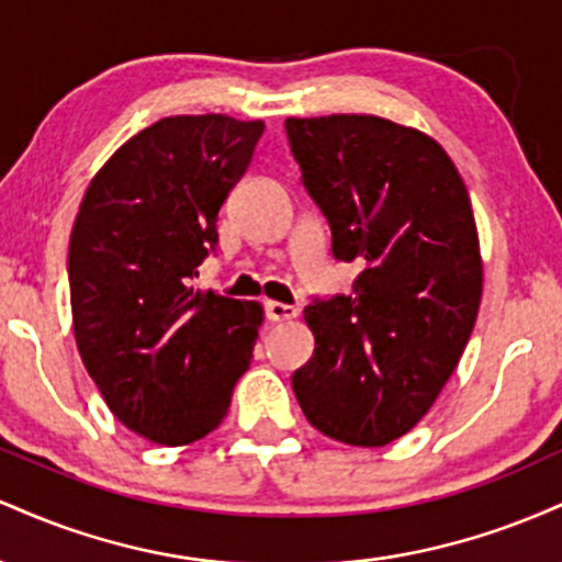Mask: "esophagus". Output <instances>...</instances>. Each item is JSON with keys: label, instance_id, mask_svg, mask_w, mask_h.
Here are the masks:
<instances>
[{"label": "esophagus", "instance_id": "34e87169", "mask_svg": "<svg viewBox=\"0 0 562 562\" xmlns=\"http://www.w3.org/2000/svg\"><path fill=\"white\" fill-rule=\"evenodd\" d=\"M263 314H267L269 322H285V319L299 317V308L288 306V303H280V301H267L263 303Z\"/></svg>", "mask_w": 562, "mask_h": 562}]
</instances>
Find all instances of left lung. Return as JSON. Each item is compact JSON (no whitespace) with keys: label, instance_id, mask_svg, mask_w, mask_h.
Returning <instances> with one entry per match:
<instances>
[{"label":"left lung","instance_id":"8db88e82","mask_svg":"<svg viewBox=\"0 0 562 562\" xmlns=\"http://www.w3.org/2000/svg\"><path fill=\"white\" fill-rule=\"evenodd\" d=\"M285 132L333 259L359 267L351 293L303 312L317 348L293 372L295 398L335 441L385 447L434 406L479 317L465 182L436 139L378 115L288 119Z\"/></svg>","mask_w":562,"mask_h":562}]
</instances>
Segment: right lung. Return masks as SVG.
<instances>
[{
	"mask_svg": "<svg viewBox=\"0 0 562 562\" xmlns=\"http://www.w3.org/2000/svg\"><path fill=\"white\" fill-rule=\"evenodd\" d=\"M261 121L160 119L97 171L70 232L68 282L83 367L134 434L182 447L209 436L250 367L263 312L192 285Z\"/></svg>",
	"mask_w": 562,
	"mask_h": 562,
	"instance_id": "obj_1",
	"label": "right lung"
}]
</instances>
